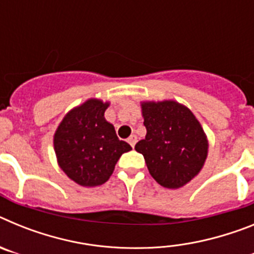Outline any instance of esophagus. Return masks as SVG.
I'll return each mask as SVG.
<instances>
[{"mask_svg": "<svg viewBox=\"0 0 254 254\" xmlns=\"http://www.w3.org/2000/svg\"><path fill=\"white\" fill-rule=\"evenodd\" d=\"M136 142H137V136H136V134H131L128 137V143L133 147L134 145H136Z\"/></svg>", "mask_w": 254, "mask_h": 254, "instance_id": "esophagus-1", "label": "esophagus"}]
</instances>
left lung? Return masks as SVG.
<instances>
[{
    "label": "left lung",
    "instance_id": "8db88e82",
    "mask_svg": "<svg viewBox=\"0 0 254 254\" xmlns=\"http://www.w3.org/2000/svg\"><path fill=\"white\" fill-rule=\"evenodd\" d=\"M146 137L136 143L152 178L165 188L187 185L207 158L208 142L193 113L174 100L143 102Z\"/></svg>",
    "mask_w": 254,
    "mask_h": 254
}]
</instances>
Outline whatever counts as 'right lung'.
Listing matches in <instances>:
<instances>
[{"instance_id": "obj_1", "label": "right lung", "mask_w": 254, "mask_h": 254, "mask_svg": "<svg viewBox=\"0 0 254 254\" xmlns=\"http://www.w3.org/2000/svg\"><path fill=\"white\" fill-rule=\"evenodd\" d=\"M109 103L89 99L64 116L55 133V151L61 169L84 187L109 179L123 152L132 150L117 137L113 125L104 118Z\"/></svg>"}]
</instances>
